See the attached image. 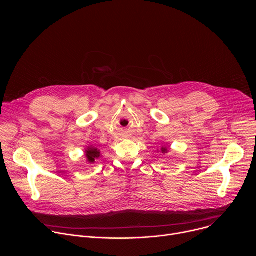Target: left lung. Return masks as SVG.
<instances>
[{
    "label": "left lung",
    "mask_w": 256,
    "mask_h": 256,
    "mask_svg": "<svg viewBox=\"0 0 256 256\" xmlns=\"http://www.w3.org/2000/svg\"><path fill=\"white\" fill-rule=\"evenodd\" d=\"M161 152H162L163 154H165V153L168 152V149H167L166 147H162V148H161Z\"/></svg>",
    "instance_id": "1"
}]
</instances>
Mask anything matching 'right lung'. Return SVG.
Returning <instances> with one entry per match:
<instances>
[{
  "instance_id": "1",
  "label": "right lung",
  "mask_w": 256,
  "mask_h": 256,
  "mask_svg": "<svg viewBox=\"0 0 256 256\" xmlns=\"http://www.w3.org/2000/svg\"><path fill=\"white\" fill-rule=\"evenodd\" d=\"M85 152H86L87 161H88L89 163H94L95 160L100 157V152H99V150L96 149V148L88 147Z\"/></svg>"
}]
</instances>
